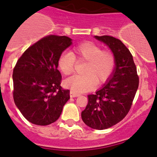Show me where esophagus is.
I'll return each mask as SVG.
<instances>
[{
    "label": "esophagus",
    "mask_w": 157,
    "mask_h": 157,
    "mask_svg": "<svg viewBox=\"0 0 157 157\" xmlns=\"http://www.w3.org/2000/svg\"><path fill=\"white\" fill-rule=\"evenodd\" d=\"M79 95H78V94H76L75 92H74L73 91H71L70 92V96L71 97V98H75V97H78Z\"/></svg>",
    "instance_id": "1"
}]
</instances>
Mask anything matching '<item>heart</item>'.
<instances>
[{
    "mask_svg": "<svg viewBox=\"0 0 157 157\" xmlns=\"http://www.w3.org/2000/svg\"><path fill=\"white\" fill-rule=\"evenodd\" d=\"M75 60L85 61L83 75H74L65 80L67 88L75 93L92 90L95 83H103L110 77L115 67V56L109 50L92 42H84L74 47L71 52H64L58 59L57 65L64 75L73 73Z\"/></svg>",
    "mask_w": 157,
    "mask_h": 157,
    "instance_id": "1",
    "label": "heart"
}]
</instances>
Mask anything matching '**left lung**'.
<instances>
[{
    "label": "left lung",
    "mask_w": 157,
    "mask_h": 157,
    "mask_svg": "<svg viewBox=\"0 0 157 157\" xmlns=\"http://www.w3.org/2000/svg\"><path fill=\"white\" fill-rule=\"evenodd\" d=\"M108 46L115 56L114 70L107 83L95 94L88 95L81 113L86 125L102 130L121 121L129 111L138 90L139 78L132 55L121 40L111 36H95Z\"/></svg>",
    "instance_id": "8db88e82"
}]
</instances>
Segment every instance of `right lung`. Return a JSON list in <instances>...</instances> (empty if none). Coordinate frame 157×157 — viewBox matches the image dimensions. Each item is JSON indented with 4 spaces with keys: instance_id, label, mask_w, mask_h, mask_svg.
Wrapping results in <instances>:
<instances>
[{
    "instance_id": "1",
    "label": "right lung",
    "mask_w": 157,
    "mask_h": 157,
    "mask_svg": "<svg viewBox=\"0 0 157 157\" xmlns=\"http://www.w3.org/2000/svg\"><path fill=\"white\" fill-rule=\"evenodd\" d=\"M72 44L66 36L49 35L29 47L13 69V99L31 123L47 126L59 119L70 90L61 86L58 59Z\"/></svg>"
}]
</instances>
